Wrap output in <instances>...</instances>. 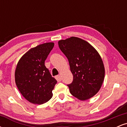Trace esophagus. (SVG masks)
Instances as JSON below:
<instances>
[{
	"label": "esophagus",
	"mask_w": 127,
	"mask_h": 127,
	"mask_svg": "<svg viewBox=\"0 0 127 127\" xmlns=\"http://www.w3.org/2000/svg\"><path fill=\"white\" fill-rule=\"evenodd\" d=\"M55 79H56L58 82H61V81H62V78H61V76L60 75L56 76H55Z\"/></svg>",
	"instance_id": "34e87169"
}]
</instances>
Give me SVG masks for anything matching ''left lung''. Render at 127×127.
I'll return each instance as SVG.
<instances>
[{
	"mask_svg": "<svg viewBox=\"0 0 127 127\" xmlns=\"http://www.w3.org/2000/svg\"><path fill=\"white\" fill-rule=\"evenodd\" d=\"M61 51L67 58L73 76L68 85L71 94L79 100L94 96L104 81L105 68L101 56L88 42L76 37L59 40Z\"/></svg>",
	"mask_w": 127,
	"mask_h": 127,
	"instance_id": "obj_1",
	"label": "left lung"
}]
</instances>
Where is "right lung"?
Here are the masks:
<instances>
[{
    "label": "right lung",
    "instance_id": "obj_1",
    "mask_svg": "<svg viewBox=\"0 0 127 127\" xmlns=\"http://www.w3.org/2000/svg\"><path fill=\"white\" fill-rule=\"evenodd\" d=\"M54 46V42H48L32 48L17 63L15 84L22 95L33 104H43L53 95L57 81L45 67V61Z\"/></svg>",
    "mask_w": 127,
    "mask_h": 127
}]
</instances>
